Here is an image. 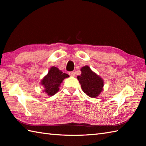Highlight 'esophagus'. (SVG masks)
<instances>
[{"instance_id":"34e87169","label":"esophagus","mask_w":146,"mask_h":146,"mask_svg":"<svg viewBox=\"0 0 146 146\" xmlns=\"http://www.w3.org/2000/svg\"><path fill=\"white\" fill-rule=\"evenodd\" d=\"M69 75H70V76H73V77L75 76V72H73V71H71V72H69Z\"/></svg>"}]
</instances>
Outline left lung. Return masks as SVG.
<instances>
[{"mask_svg":"<svg viewBox=\"0 0 146 146\" xmlns=\"http://www.w3.org/2000/svg\"><path fill=\"white\" fill-rule=\"evenodd\" d=\"M81 75L77 76L83 92L88 97L96 98L103 90L104 82L101 77L94 72L87 65L80 69Z\"/></svg>","mask_w":146,"mask_h":146,"instance_id":"obj_1","label":"left lung"}]
</instances>
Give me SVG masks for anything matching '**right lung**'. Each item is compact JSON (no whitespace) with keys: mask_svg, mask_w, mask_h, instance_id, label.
Returning a JSON list of instances; mask_svg holds the SVG:
<instances>
[{"mask_svg":"<svg viewBox=\"0 0 146 146\" xmlns=\"http://www.w3.org/2000/svg\"><path fill=\"white\" fill-rule=\"evenodd\" d=\"M70 76L63 73L57 67L52 66L48 71V73L41 82V85L44 88L43 92H45L48 96H52L59 91V87L63 80Z\"/></svg>","mask_w":146,"mask_h":146,"instance_id":"obj_1","label":"right lung"}]
</instances>
